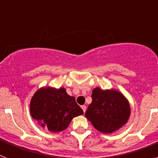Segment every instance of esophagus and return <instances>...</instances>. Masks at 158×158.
I'll list each match as a JSON object with an SVG mask.
<instances>
[{
    "mask_svg": "<svg viewBox=\"0 0 158 158\" xmlns=\"http://www.w3.org/2000/svg\"><path fill=\"white\" fill-rule=\"evenodd\" d=\"M81 108H82V109H83V111H84V112H85L86 108H87V107H86V106H85V105L81 106Z\"/></svg>",
    "mask_w": 158,
    "mask_h": 158,
    "instance_id": "34e87169",
    "label": "esophagus"
}]
</instances>
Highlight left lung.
Instances as JSON below:
<instances>
[{
  "mask_svg": "<svg viewBox=\"0 0 158 158\" xmlns=\"http://www.w3.org/2000/svg\"><path fill=\"white\" fill-rule=\"evenodd\" d=\"M92 99L85 115L97 131L111 134L127 123L131 107L122 93L115 89L96 88L93 90Z\"/></svg>",
  "mask_w": 158,
  "mask_h": 158,
  "instance_id": "8db88e82",
  "label": "left lung"
}]
</instances>
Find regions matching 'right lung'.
Instances as JSON below:
<instances>
[{
    "instance_id": "right-lung-1",
    "label": "right lung",
    "mask_w": 158,
    "mask_h": 158,
    "mask_svg": "<svg viewBox=\"0 0 158 158\" xmlns=\"http://www.w3.org/2000/svg\"><path fill=\"white\" fill-rule=\"evenodd\" d=\"M32 118L51 132L66 129L73 118L83 115V110L73 96L64 88H41L35 93L30 103Z\"/></svg>"
}]
</instances>
